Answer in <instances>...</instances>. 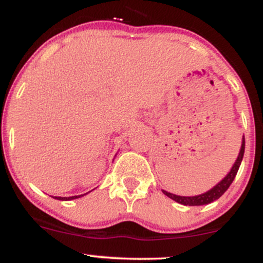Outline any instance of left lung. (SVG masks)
<instances>
[{"label":"left lung","mask_w":263,"mask_h":263,"mask_svg":"<svg viewBox=\"0 0 263 263\" xmlns=\"http://www.w3.org/2000/svg\"><path fill=\"white\" fill-rule=\"evenodd\" d=\"M243 153H245V137H242V142H241V148L240 152H238V156L235 161L234 165L231 167L230 172H229L226 176L222 178L220 182L214 185L213 188L208 192L203 193V194H199V195H194V197H182V195H177L173 194V193L167 192V190H162L163 194L167 195L168 198L173 199L174 201L177 203L182 204V205H189V206H199V205H206L213 203V201L218 200V199L221 197L222 194L229 189L230 184L234 182L235 177H236L238 168H240L241 162H242L243 158Z\"/></svg>","instance_id":"obj_1"}]
</instances>
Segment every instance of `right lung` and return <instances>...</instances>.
Returning a JSON list of instances; mask_svg holds the SVG:
<instances>
[{"label": "right lung", "mask_w": 263, "mask_h": 263, "mask_svg": "<svg viewBox=\"0 0 263 263\" xmlns=\"http://www.w3.org/2000/svg\"><path fill=\"white\" fill-rule=\"evenodd\" d=\"M85 194H81V195H74V197H53L57 200H73V199H78L80 197H84Z\"/></svg>", "instance_id": "obj_1"}]
</instances>
